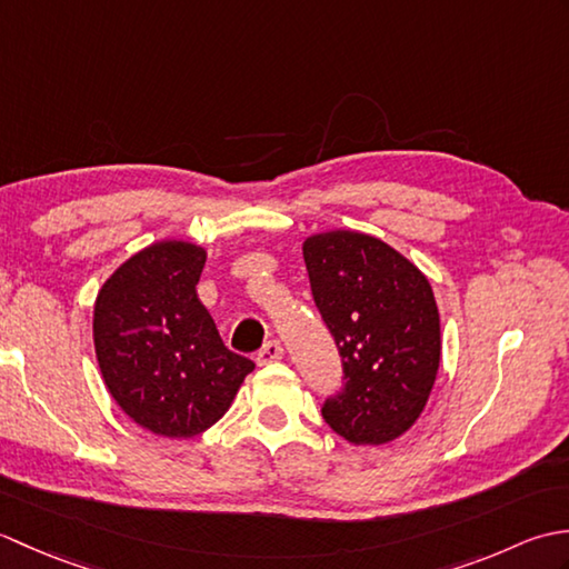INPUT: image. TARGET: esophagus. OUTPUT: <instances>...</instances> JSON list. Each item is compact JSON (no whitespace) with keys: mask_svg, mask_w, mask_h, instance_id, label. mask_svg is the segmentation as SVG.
<instances>
[{"mask_svg":"<svg viewBox=\"0 0 569 569\" xmlns=\"http://www.w3.org/2000/svg\"><path fill=\"white\" fill-rule=\"evenodd\" d=\"M281 357H283V347H281V342L271 340V342H266V345L259 349L257 361H259V365L263 367V365H271V361H278Z\"/></svg>","mask_w":569,"mask_h":569,"instance_id":"esophagus-1","label":"esophagus"}]
</instances>
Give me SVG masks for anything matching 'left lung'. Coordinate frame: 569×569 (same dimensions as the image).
<instances>
[{"mask_svg": "<svg viewBox=\"0 0 569 569\" xmlns=\"http://www.w3.org/2000/svg\"><path fill=\"white\" fill-rule=\"evenodd\" d=\"M310 291L340 349L345 386L322 406L352 445L413 426L440 367V312L428 278L386 241L335 229L303 241Z\"/></svg>", "mask_w": 569, "mask_h": 569, "instance_id": "1", "label": "left lung"}]
</instances>
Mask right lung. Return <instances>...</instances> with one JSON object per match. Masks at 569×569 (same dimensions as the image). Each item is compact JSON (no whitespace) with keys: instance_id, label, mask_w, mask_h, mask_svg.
<instances>
[{"instance_id":"obj_1","label":"right lung","mask_w":569,"mask_h":569,"mask_svg":"<svg viewBox=\"0 0 569 569\" xmlns=\"http://www.w3.org/2000/svg\"><path fill=\"white\" fill-rule=\"evenodd\" d=\"M208 253L156 241L107 278L92 337L102 379L124 413L163 438H192L232 406L253 361L229 352L196 286Z\"/></svg>"}]
</instances>
